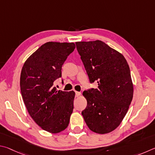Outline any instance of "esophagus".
Masks as SVG:
<instances>
[{"label":"esophagus","instance_id":"1","mask_svg":"<svg viewBox=\"0 0 155 155\" xmlns=\"http://www.w3.org/2000/svg\"><path fill=\"white\" fill-rule=\"evenodd\" d=\"M75 97H80V96L81 95V93H80V92L75 91Z\"/></svg>","mask_w":155,"mask_h":155}]
</instances>
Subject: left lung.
<instances>
[{
	"label": "left lung",
	"mask_w": 155,
	"mask_h": 155,
	"mask_svg": "<svg viewBox=\"0 0 155 155\" xmlns=\"http://www.w3.org/2000/svg\"><path fill=\"white\" fill-rule=\"evenodd\" d=\"M91 84L97 88L83 93L87 106L82 112L91 131L105 134L117 128L133 99L134 86L126 59L101 41L76 42Z\"/></svg>",
	"instance_id": "left-lung-1"
}]
</instances>
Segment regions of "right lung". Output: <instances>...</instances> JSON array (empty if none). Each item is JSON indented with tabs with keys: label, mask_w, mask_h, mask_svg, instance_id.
Segmentation results:
<instances>
[{
	"label": "right lung",
	"mask_w": 155,
	"mask_h": 155,
	"mask_svg": "<svg viewBox=\"0 0 155 155\" xmlns=\"http://www.w3.org/2000/svg\"><path fill=\"white\" fill-rule=\"evenodd\" d=\"M75 48L73 43H45L26 60L21 71L26 109L38 125L51 134L64 131L73 112L75 93L58 90L54 82L61 78L62 64Z\"/></svg>",
	"instance_id": "obj_1"
}]
</instances>
